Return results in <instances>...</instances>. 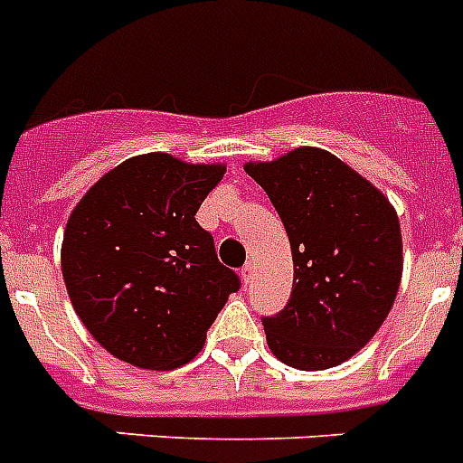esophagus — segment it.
I'll return each mask as SVG.
<instances>
[{
    "instance_id": "esophagus-1",
    "label": "esophagus",
    "mask_w": 463,
    "mask_h": 463,
    "mask_svg": "<svg viewBox=\"0 0 463 463\" xmlns=\"http://www.w3.org/2000/svg\"><path fill=\"white\" fill-rule=\"evenodd\" d=\"M252 274H255V269H252V264H246V267H243V269H241V279H243V283H250V279H252Z\"/></svg>"
}]
</instances>
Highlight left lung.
<instances>
[{"mask_svg":"<svg viewBox=\"0 0 463 463\" xmlns=\"http://www.w3.org/2000/svg\"><path fill=\"white\" fill-rule=\"evenodd\" d=\"M243 168L283 220L295 267L286 309L262 318L271 354L309 373L349 361L396 302L402 276L396 208L326 149L298 147Z\"/></svg>","mask_w":463,"mask_h":463,"instance_id":"8db88e82","label":"left lung"}]
</instances>
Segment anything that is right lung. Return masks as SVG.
Instances as JSON below:
<instances>
[{
	"instance_id": "add662e5",
	"label": "right lung",
	"mask_w": 463,
	"mask_h": 463,
	"mask_svg": "<svg viewBox=\"0 0 463 463\" xmlns=\"http://www.w3.org/2000/svg\"><path fill=\"white\" fill-rule=\"evenodd\" d=\"M224 164L149 152L98 180L70 213L61 267L81 323L105 351L142 370H173L203 349L239 276L196 222Z\"/></svg>"
}]
</instances>
